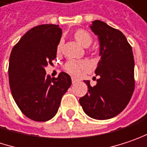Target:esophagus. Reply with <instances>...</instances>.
I'll return each instance as SVG.
<instances>
[{
	"label": "esophagus",
	"instance_id": "obj_1",
	"mask_svg": "<svg viewBox=\"0 0 147 147\" xmlns=\"http://www.w3.org/2000/svg\"><path fill=\"white\" fill-rule=\"evenodd\" d=\"M77 82H78V80H77V79H74V78H72V83H73V84H76Z\"/></svg>",
	"mask_w": 147,
	"mask_h": 147
}]
</instances>
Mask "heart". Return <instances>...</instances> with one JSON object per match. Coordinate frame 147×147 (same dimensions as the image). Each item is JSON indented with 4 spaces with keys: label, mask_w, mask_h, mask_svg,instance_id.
Returning a JSON list of instances; mask_svg holds the SVG:
<instances>
[{
    "label": "heart",
    "mask_w": 147,
    "mask_h": 147,
    "mask_svg": "<svg viewBox=\"0 0 147 147\" xmlns=\"http://www.w3.org/2000/svg\"><path fill=\"white\" fill-rule=\"evenodd\" d=\"M74 37L77 39V41L83 46V47H89L92 42V37L88 32L83 29H79L75 33ZM62 46V42H60L58 46V52L60 51ZM89 68V63L86 61L84 60H74L71 59L67 62L65 64V69L68 71L69 74L74 75V76H79V74L85 71Z\"/></svg>",
    "instance_id": "heart-1"
}]
</instances>
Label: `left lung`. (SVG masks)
Masks as SVG:
<instances>
[{"label":"left lung","mask_w":147,"mask_h":147,"mask_svg":"<svg viewBox=\"0 0 147 147\" xmlns=\"http://www.w3.org/2000/svg\"><path fill=\"white\" fill-rule=\"evenodd\" d=\"M98 36L100 59L95 69L97 84L79 99L84 113L95 120H108L118 115L130 102L134 88V57L132 48L121 31L95 20L90 25Z\"/></svg>","instance_id":"8db88e82"}]
</instances>
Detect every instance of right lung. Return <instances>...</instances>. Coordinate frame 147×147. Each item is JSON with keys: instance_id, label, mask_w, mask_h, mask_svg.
<instances>
[{"instance_id": "right-lung-1", "label": "right lung", "mask_w": 147, "mask_h": 147, "mask_svg": "<svg viewBox=\"0 0 147 147\" xmlns=\"http://www.w3.org/2000/svg\"><path fill=\"white\" fill-rule=\"evenodd\" d=\"M62 37L58 25L43 24L30 29L13 47L9 59V84L21 111L35 121L51 120L63 95L71 86L68 74L46 75L45 67L56 58Z\"/></svg>"}]
</instances>
